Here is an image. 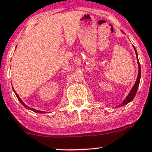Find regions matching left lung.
Segmentation results:
<instances>
[{
	"label": "left lung",
	"mask_w": 152,
	"mask_h": 152,
	"mask_svg": "<svg viewBox=\"0 0 152 152\" xmlns=\"http://www.w3.org/2000/svg\"><path fill=\"white\" fill-rule=\"evenodd\" d=\"M134 47V50H135V53H136V56H137V64H138V75H137V80H136L135 83H134V86L132 87V88L131 91H130V93H129L128 96L126 97V99H124V101L123 102V103L121 104L120 105H118V107H121V106H125L126 104H127L128 103H129L130 102H132V101L133 100V99H134V97L136 95V93H137V89H138V87H139V84H140V62H139V60H138V56H137V50H136L135 48Z\"/></svg>",
	"instance_id": "8db88e82"
}]
</instances>
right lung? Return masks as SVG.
Wrapping results in <instances>:
<instances>
[{"mask_svg": "<svg viewBox=\"0 0 152 152\" xmlns=\"http://www.w3.org/2000/svg\"><path fill=\"white\" fill-rule=\"evenodd\" d=\"M13 90H14V89H13ZM14 91H15V90H14ZM15 95H16V96H17V98H18V100L20 101V103L22 104L23 105L24 107H25L26 108V109H28V110H32V111H34V113H45V112H43V111H39V110H35V109H33V108H30V107H28V106H27V105H26L25 104H24L23 102V101L21 100V99H20V98L19 97V96H18V95L17 94V93H16V92H15Z\"/></svg>", "mask_w": 152, "mask_h": 152, "instance_id": "right-lung-1", "label": "right lung"}]
</instances>
